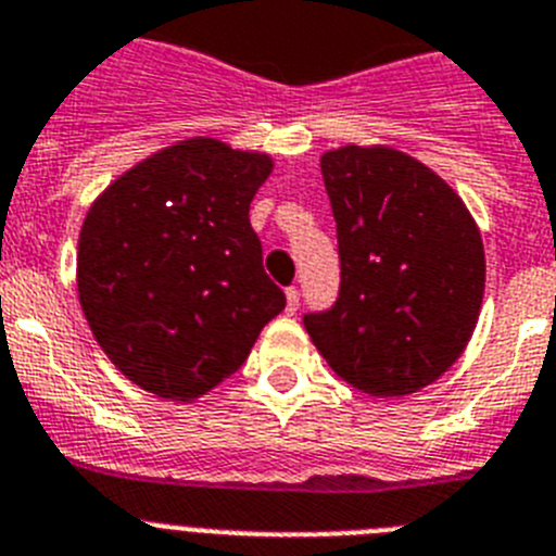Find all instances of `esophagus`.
I'll list each match as a JSON object with an SVG mask.
<instances>
[{"mask_svg":"<svg viewBox=\"0 0 556 556\" xmlns=\"http://www.w3.org/2000/svg\"><path fill=\"white\" fill-rule=\"evenodd\" d=\"M285 299H288V307H285V311L288 313H296V307H299V291L296 288H288V291H285Z\"/></svg>","mask_w":556,"mask_h":556,"instance_id":"obj_1","label":"esophagus"}]
</instances>
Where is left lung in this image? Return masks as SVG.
Masks as SVG:
<instances>
[{
    "instance_id": "obj_1",
    "label": "left lung",
    "mask_w": 556,
    "mask_h": 556,
    "mask_svg": "<svg viewBox=\"0 0 556 556\" xmlns=\"http://www.w3.org/2000/svg\"><path fill=\"white\" fill-rule=\"evenodd\" d=\"M338 231L336 305L305 330L338 378L403 397L465 352L484 299V243L465 201L431 167L383 144L321 156Z\"/></svg>"
}]
</instances>
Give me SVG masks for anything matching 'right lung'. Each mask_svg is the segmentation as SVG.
I'll use <instances>...</instances> for the list:
<instances>
[{"instance_id":"add662e5","label":"right lung","mask_w":556,"mask_h":556,"mask_svg":"<svg viewBox=\"0 0 556 556\" xmlns=\"http://www.w3.org/2000/svg\"><path fill=\"white\" fill-rule=\"evenodd\" d=\"M271 170L265 153L195 137L134 164L91 204L77 296L111 364L144 392L201 397L282 313L249 220Z\"/></svg>"}]
</instances>
